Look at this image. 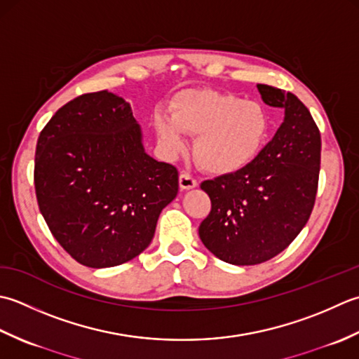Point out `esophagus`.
Masks as SVG:
<instances>
[{
  "label": "esophagus",
  "instance_id": "34e87169",
  "mask_svg": "<svg viewBox=\"0 0 359 359\" xmlns=\"http://www.w3.org/2000/svg\"><path fill=\"white\" fill-rule=\"evenodd\" d=\"M180 187L182 190L194 189V187H196V180H194L192 177H190L189 173H181L180 175Z\"/></svg>",
  "mask_w": 359,
  "mask_h": 359
}]
</instances>
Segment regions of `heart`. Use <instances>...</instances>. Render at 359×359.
I'll return each instance as SVG.
<instances>
[{
  "label": "heart",
  "mask_w": 359,
  "mask_h": 359,
  "mask_svg": "<svg viewBox=\"0 0 359 359\" xmlns=\"http://www.w3.org/2000/svg\"><path fill=\"white\" fill-rule=\"evenodd\" d=\"M163 147L177 155L186 149L184 133L195 135L192 151L203 170L229 175L259 156L269 133V118L257 102L212 90L180 93L170 114L153 118Z\"/></svg>",
  "instance_id": "heart-1"
}]
</instances>
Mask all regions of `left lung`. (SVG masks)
<instances>
[{
	"label": "left lung",
	"instance_id": "left-lung-1",
	"mask_svg": "<svg viewBox=\"0 0 359 359\" xmlns=\"http://www.w3.org/2000/svg\"><path fill=\"white\" fill-rule=\"evenodd\" d=\"M262 100L283 122L243 170L201 182L212 209L200 224L203 245L231 265L276 257L309 222L318 192L320 133L294 94L259 83Z\"/></svg>",
	"mask_w": 359,
	"mask_h": 359
}]
</instances>
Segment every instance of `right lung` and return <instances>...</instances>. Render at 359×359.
I'll return each instance as SVG.
<instances>
[{"label":"right lung","mask_w":359,"mask_h":359,"mask_svg":"<svg viewBox=\"0 0 359 359\" xmlns=\"http://www.w3.org/2000/svg\"><path fill=\"white\" fill-rule=\"evenodd\" d=\"M34 182L49 231L90 268L121 265L155 236L178 170L145 153L128 102L97 91L68 102L36 142Z\"/></svg>","instance_id":"1"}]
</instances>
